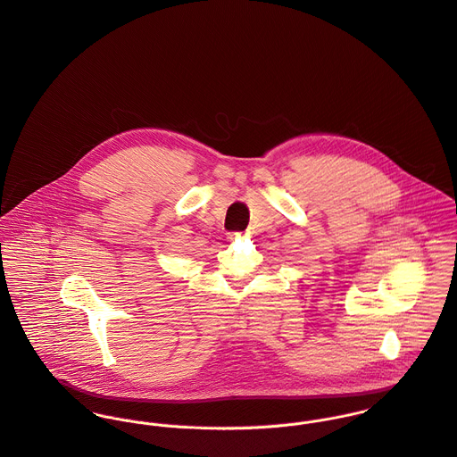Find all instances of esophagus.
<instances>
[{"mask_svg":"<svg viewBox=\"0 0 457 457\" xmlns=\"http://www.w3.org/2000/svg\"><path fill=\"white\" fill-rule=\"evenodd\" d=\"M233 237H235V238H244V237H247V233H235Z\"/></svg>","mask_w":457,"mask_h":457,"instance_id":"34e87169","label":"esophagus"}]
</instances>
